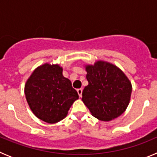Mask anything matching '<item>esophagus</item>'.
I'll list each match as a JSON object with an SVG mask.
<instances>
[{"mask_svg": "<svg viewBox=\"0 0 157 157\" xmlns=\"http://www.w3.org/2000/svg\"><path fill=\"white\" fill-rule=\"evenodd\" d=\"M77 92H78V96H79L80 98L82 97V89H78L77 90Z\"/></svg>", "mask_w": 157, "mask_h": 157, "instance_id": "34e87169", "label": "esophagus"}]
</instances>
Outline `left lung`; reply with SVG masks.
<instances>
[{"label":"left lung","instance_id":"8db88e82","mask_svg":"<svg viewBox=\"0 0 157 157\" xmlns=\"http://www.w3.org/2000/svg\"><path fill=\"white\" fill-rule=\"evenodd\" d=\"M88 86L82 101L91 114L101 121H110L121 116L130 103L132 86L118 67L103 60L86 65Z\"/></svg>","mask_w":157,"mask_h":157}]
</instances>
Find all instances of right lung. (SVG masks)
<instances>
[{
  "instance_id": "right-lung-1",
  "label": "right lung",
  "mask_w": 157,
  "mask_h": 157,
  "mask_svg": "<svg viewBox=\"0 0 157 157\" xmlns=\"http://www.w3.org/2000/svg\"><path fill=\"white\" fill-rule=\"evenodd\" d=\"M24 93L34 116L48 123L63 120L72 104L78 99L77 91L57 63L37 67L25 84Z\"/></svg>"
}]
</instances>
